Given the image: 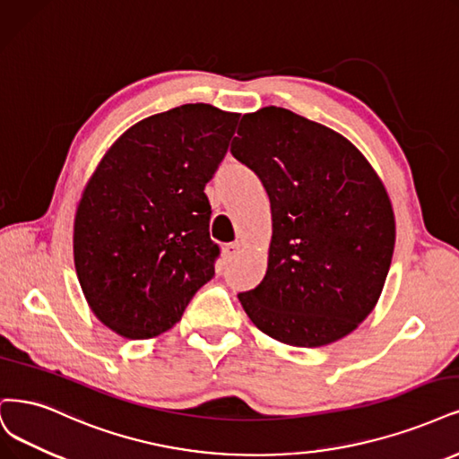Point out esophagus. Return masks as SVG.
I'll return each mask as SVG.
<instances>
[{
	"label": "esophagus",
	"instance_id": "obj_1",
	"mask_svg": "<svg viewBox=\"0 0 459 459\" xmlns=\"http://www.w3.org/2000/svg\"><path fill=\"white\" fill-rule=\"evenodd\" d=\"M239 252H241L239 243H228L222 248V256H224V260H233L237 255H239Z\"/></svg>",
	"mask_w": 459,
	"mask_h": 459
}]
</instances>
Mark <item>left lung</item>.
Masks as SVG:
<instances>
[{
    "label": "left lung",
    "mask_w": 459,
    "mask_h": 459,
    "mask_svg": "<svg viewBox=\"0 0 459 459\" xmlns=\"http://www.w3.org/2000/svg\"><path fill=\"white\" fill-rule=\"evenodd\" d=\"M231 153L272 203L267 272L239 294L264 334L321 347L353 332L382 294L394 248L385 187L350 140L290 109L245 114Z\"/></svg>",
    "instance_id": "left-lung-1"
}]
</instances>
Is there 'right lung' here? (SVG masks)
I'll return each mask as SVG.
<instances>
[{
  "mask_svg": "<svg viewBox=\"0 0 459 459\" xmlns=\"http://www.w3.org/2000/svg\"><path fill=\"white\" fill-rule=\"evenodd\" d=\"M239 114L184 104L138 121L106 152L77 204L74 262L99 321L129 340L163 334L214 277L204 186Z\"/></svg>",
  "mask_w": 459,
  "mask_h": 459,
  "instance_id": "obj_1",
  "label": "right lung"
}]
</instances>
